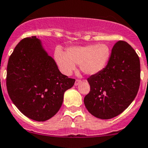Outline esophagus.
Masks as SVG:
<instances>
[{"label":"esophagus","instance_id":"34e87169","mask_svg":"<svg viewBox=\"0 0 148 148\" xmlns=\"http://www.w3.org/2000/svg\"><path fill=\"white\" fill-rule=\"evenodd\" d=\"M81 82H82V80H80V79H77V80H76V81H75V83H74V84H75L76 86L79 85V84Z\"/></svg>","mask_w":148,"mask_h":148}]
</instances>
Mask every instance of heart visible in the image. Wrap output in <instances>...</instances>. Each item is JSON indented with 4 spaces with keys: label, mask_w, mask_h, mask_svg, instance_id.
I'll return each instance as SVG.
<instances>
[{
    "label": "heart",
    "mask_w": 148,
    "mask_h": 148,
    "mask_svg": "<svg viewBox=\"0 0 148 148\" xmlns=\"http://www.w3.org/2000/svg\"><path fill=\"white\" fill-rule=\"evenodd\" d=\"M110 56V48L105 43L71 47L66 53L59 48L55 51L56 61L62 72L66 75L75 70L76 65H79L84 74H97L106 66Z\"/></svg>",
    "instance_id": "heart-1"
}]
</instances>
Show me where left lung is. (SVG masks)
Listing matches in <instances>:
<instances>
[{
  "mask_svg": "<svg viewBox=\"0 0 148 148\" xmlns=\"http://www.w3.org/2000/svg\"><path fill=\"white\" fill-rule=\"evenodd\" d=\"M90 91L84 98L86 108L94 116L109 119L129 107L138 92L140 62L132 47L123 40L116 42L104 69L91 75Z\"/></svg>",
  "mask_w": 148,
  "mask_h": 148,
  "instance_id": "left-lung-1",
  "label": "left lung"
}]
</instances>
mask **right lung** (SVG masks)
<instances>
[{"mask_svg": "<svg viewBox=\"0 0 148 148\" xmlns=\"http://www.w3.org/2000/svg\"><path fill=\"white\" fill-rule=\"evenodd\" d=\"M74 82L61 74L36 36L21 40L8 59V95L24 116L34 121H45L56 115L64 92Z\"/></svg>", "mask_w": 148, "mask_h": 148, "instance_id": "add662e5", "label": "right lung"}]
</instances>
